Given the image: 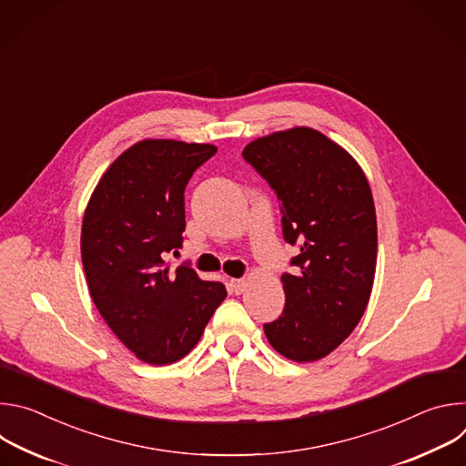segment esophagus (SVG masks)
<instances>
[{
    "label": "esophagus",
    "mask_w": 466,
    "mask_h": 466,
    "mask_svg": "<svg viewBox=\"0 0 466 466\" xmlns=\"http://www.w3.org/2000/svg\"><path fill=\"white\" fill-rule=\"evenodd\" d=\"M228 286H230V289H232L236 295H239V293H243V291H245V288H247V280H245V279H230Z\"/></svg>",
    "instance_id": "obj_1"
}]
</instances>
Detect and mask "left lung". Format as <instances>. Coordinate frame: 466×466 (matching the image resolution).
Returning a JSON list of instances; mask_svg holds the SVG:
<instances>
[{
    "instance_id": "left-lung-1",
    "label": "left lung",
    "mask_w": 466,
    "mask_h": 466,
    "mask_svg": "<svg viewBox=\"0 0 466 466\" xmlns=\"http://www.w3.org/2000/svg\"><path fill=\"white\" fill-rule=\"evenodd\" d=\"M245 160L277 191L284 238L299 245L284 275L286 308L263 326L284 358L311 363L334 352L369 304L378 254L372 191L356 158L311 127L252 140Z\"/></svg>"
}]
</instances>
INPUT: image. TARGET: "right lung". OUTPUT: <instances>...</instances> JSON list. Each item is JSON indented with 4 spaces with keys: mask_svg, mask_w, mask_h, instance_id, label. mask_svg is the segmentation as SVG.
Returning <instances> with one entry per match:
<instances>
[{
    "mask_svg": "<svg viewBox=\"0 0 466 466\" xmlns=\"http://www.w3.org/2000/svg\"><path fill=\"white\" fill-rule=\"evenodd\" d=\"M216 151L212 144L140 140L106 167L85 210L90 297L116 338L149 365L189 354L227 299L223 284L164 259L182 248L186 184Z\"/></svg>",
    "mask_w": 466,
    "mask_h": 466,
    "instance_id": "add662e5",
    "label": "right lung"
}]
</instances>
